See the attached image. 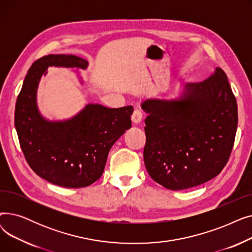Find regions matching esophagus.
Wrapping results in <instances>:
<instances>
[{
	"mask_svg": "<svg viewBox=\"0 0 252 252\" xmlns=\"http://www.w3.org/2000/svg\"><path fill=\"white\" fill-rule=\"evenodd\" d=\"M143 119V113L140 109H135L133 114H131V122H133L135 125H138L142 122Z\"/></svg>",
	"mask_w": 252,
	"mask_h": 252,
	"instance_id": "obj_1",
	"label": "esophagus"
}]
</instances>
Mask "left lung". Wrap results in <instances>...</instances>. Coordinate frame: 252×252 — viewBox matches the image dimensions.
Here are the masks:
<instances>
[{
    "label": "left lung",
    "mask_w": 252,
    "mask_h": 252,
    "mask_svg": "<svg viewBox=\"0 0 252 252\" xmlns=\"http://www.w3.org/2000/svg\"><path fill=\"white\" fill-rule=\"evenodd\" d=\"M182 97L142 103L149 176L169 190H183L217 177L227 164L238 125L237 101L218 67L199 83L185 85Z\"/></svg>",
    "instance_id": "obj_1"
}]
</instances>
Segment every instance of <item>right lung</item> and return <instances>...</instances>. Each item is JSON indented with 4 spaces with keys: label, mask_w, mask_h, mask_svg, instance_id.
<instances>
[{
    "label": "right lung",
    "mask_w": 252,
    "mask_h": 252,
    "mask_svg": "<svg viewBox=\"0 0 252 252\" xmlns=\"http://www.w3.org/2000/svg\"><path fill=\"white\" fill-rule=\"evenodd\" d=\"M74 55H48L33 62L15 106V127L26 161L46 181L65 188H83L99 180L112 145L131 126L133 106L107 108L89 104L66 122H47L36 107L39 78L49 66L86 68Z\"/></svg>",
    "instance_id": "1"
}]
</instances>
